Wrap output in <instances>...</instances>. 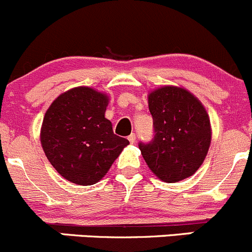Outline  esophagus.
Wrapping results in <instances>:
<instances>
[{
    "instance_id": "34e87169",
    "label": "esophagus",
    "mask_w": 252,
    "mask_h": 252,
    "mask_svg": "<svg viewBox=\"0 0 252 252\" xmlns=\"http://www.w3.org/2000/svg\"><path fill=\"white\" fill-rule=\"evenodd\" d=\"M128 141H129V143L133 144L134 142H136V134H134V133L129 134V136H128Z\"/></svg>"
}]
</instances>
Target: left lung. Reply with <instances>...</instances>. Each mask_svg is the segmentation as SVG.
<instances>
[{"mask_svg": "<svg viewBox=\"0 0 252 252\" xmlns=\"http://www.w3.org/2000/svg\"><path fill=\"white\" fill-rule=\"evenodd\" d=\"M154 125L151 143L139 149L152 173L164 183L192 176L205 160L212 128L203 104L183 87L163 86L148 94Z\"/></svg>", "mask_w": 252, "mask_h": 252, "instance_id": "1", "label": "left lung"}]
</instances>
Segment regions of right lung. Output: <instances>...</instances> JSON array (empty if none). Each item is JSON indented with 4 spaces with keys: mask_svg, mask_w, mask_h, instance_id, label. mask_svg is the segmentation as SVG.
Segmentation results:
<instances>
[{
    "mask_svg": "<svg viewBox=\"0 0 252 252\" xmlns=\"http://www.w3.org/2000/svg\"><path fill=\"white\" fill-rule=\"evenodd\" d=\"M108 104L105 93L76 87L60 94L45 113L40 129L45 156L62 178L76 185L100 181L129 144L114 133L105 118Z\"/></svg>",
    "mask_w": 252,
    "mask_h": 252,
    "instance_id": "add662e5",
    "label": "right lung"
}]
</instances>
